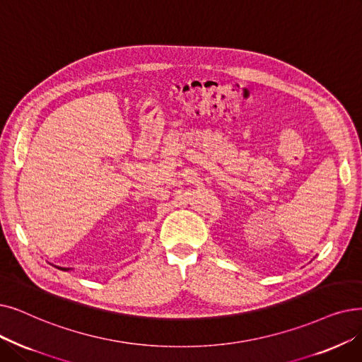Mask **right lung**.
Instances as JSON below:
<instances>
[{"instance_id": "1", "label": "right lung", "mask_w": 362, "mask_h": 362, "mask_svg": "<svg viewBox=\"0 0 362 362\" xmlns=\"http://www.w3.org/2000/svg\"><path fill=\"white\" fill-rule=\"evenodd\" d=\"M57 269H62V271H69V268H59V266H57Z\"/></svg>"}]
</instances>
